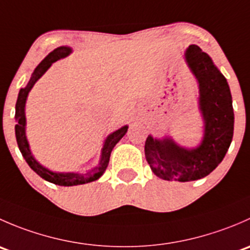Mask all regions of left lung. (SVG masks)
<instances>
[{"label": "left lung", "mask_w": 250, "mask_h": 250, "mask_svg": "<svg viewBox=\"0 0 250 250\" xmlns=\"http://www.w3.org/2000/svg\"><path fill=\"white\" fill-rule=\"evenodd\" d=\"M185 62L198 83V110L203 138L196 147H184L173 138L148 135L145 157L151 170L168 181H193L210 174L225 157L233 137L232 97L225 76L200 47L185 50Z\"/></svg>", "instance_id": "1"}]
</instances>
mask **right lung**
<instances>
[{
  "label": "right lung",
  "instance_id": "obj_1",
  "mask_svg": "<svg viewBox=\"0 0 250 250\" xmlns=\"http://www.w3.org/2000/svg\"><path fill=\"white\" fill-rule=\"evenodd\" d=\"M72 53V48L67 46H62L55 48L54 50L49 53L39 65L36 69L32 72L30 81L27 82L26 87L21 88L18 94V100L16 104V138L19 150L21 152L22 157L25 158L27 165L30 166L35 173L39 174L42 179L49 181V183L55 184V185L60 186H75V185H83V184L92 183V181L98 180L103 174L106 170L107 165L110 161V155L112 148L115 147L116 144L118 143L128 130V125H123L120 129L115 130L106 137L104 141V145L102 148V155H100L99 163L97 167L92 168L90 170H87L84 173H60V172H53V170L48 169V168L43 167L40 162H37L36 158L32 155L31 150H30L29 141L26 138V117H25V105H26L27 95H29L30 90L35 85V83L40 80L50 66L53 62L57 60L66 58Z\"/></svg>",
  "mask_w": 250,
  "mask_h": 250
}]
</instances>
